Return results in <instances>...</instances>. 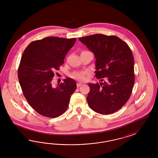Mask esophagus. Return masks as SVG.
I'll list each match as a JSON object with an SVG mask.
<instances>
[{"mask_svg":"<svg viewBox=\"0 0 158 158\" xmlns=\"http://www.w3.org/2000/svg\"><path fill=\"white\" fill-rule=\"evenodd\" d=\"M81 85H82V84L81 83H77V87H80V86H81Z\"/></svg>","mask_w":158,"mask_h":158,"instance_id":"34e87169","label":"esophagus"}]
</instances>
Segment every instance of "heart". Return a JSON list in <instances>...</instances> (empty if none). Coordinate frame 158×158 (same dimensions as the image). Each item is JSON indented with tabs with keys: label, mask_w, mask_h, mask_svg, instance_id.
<instances>
[{
	"label": "heart",
	"mask_w": 158,
	"mask_h": 158,
	"mask_svg": "<svg viewBox=\"0 0 158 158\" xmlns=\"http://www.w3.org/2000/svg\"><path fill=\"white\" fill-rule=\"evenodd\" d=\"M87 74L86 72H77L73 73L72 75V77L81 81H84L86 79V75Z\"/></svg>",
	"instance_id": "1"
}]
</instances>
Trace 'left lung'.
Instances as JSON below:
<instances>
[{
  "mask_svg": "<svg viewBox=\"0 0 158 158\" xmlns=\"http://www.w3.org/2000/svg\"><path fill=\"white\" fill-rule=\"evenodd\" d=\"M79 40L94 54L96 77L101 79L100 84L88 83L89 106L103 115L116 112L129 99L134 86V58L131 49L116 36L94 34Z\"/></svg>",
  "mask_w": 158,
  "mask_h": 158,
  "instance_id": "8db88e82",
  "label": "left lung"
}]
</instances>
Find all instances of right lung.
Masks as SVG:
<instances>
[{"mask_svg": "<svg viewBox=\"0 0 158 158\" xmlns=\"http://www.w3.org/2000/svg\"><path fill=\"white\" fill-rule=\"evenodd\" d=\"M77 39L49 36L30 43L23 53L18 77L26 100L34 110L48 118H57L67 110L77 83L67 77L52 85L54 71L64 64Z\"/></svg>", "mask_w": 158, "mask_h": 158, "instance_id": "obj_1", "label": "right lung"}]
</instances>
